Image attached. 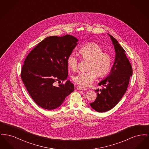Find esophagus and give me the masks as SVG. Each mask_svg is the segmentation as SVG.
I'll return each mask as SVG.
<instances>
[{
  "mask_svg": "<svg viewBox=\"0 0 149 149\" xmlns=\"http://www.w3.org/2000/svg\"><path fill=\"white\" fill-rule=\"evenodd\" d=\"M77 89L78 90H79V91H80V90H81V91H86L88 89L87 88L82 86H80V85H79L78 86H77Z\"/></svg>",
  "mask_w": 149,
  "mask_h": 149,
  "instance_id": "34e87169",
  "label": "esophagus"
}]
</instances>
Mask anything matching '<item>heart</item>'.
I'll list each match as a JSON object with an SVG mask.
<instances>
[{
    "label": "heart",
    "instance_id": "1",
    "mask_svg": "<svg viewBox=\"0 0 149 149\" xmlns=\"http://www.w3.org/2000/svg\"><path fill=\"white\" fill-rule=\"evenodd\" d=\"M79 53L83 60H88V71L79 72L72 77L73 80L78 84L89 86L92 84L97 76L103 78L108 74L112 66V57L111 54L104 52L98 44L89 42L79 50ZM79 60L77 55L72 52L67 57L68 67L73 71L77 70Z\"/></svg>",
    "mask_w": 149,
    "mask_h": 149
}]
</instances>
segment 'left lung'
I'll return each instance as SVG.
<instances>
[{"mask_svg": "<svg viewBox=\"0 0 149 149\" xmlns=\"http://www.w3.org/2000/svg\"><path fill=\"white\" fill-rule=\"evenodd\" d=\"M108 35L112 41L116 54L111 74L98 84L102 88L95 90L97 98L90 103L91 106L99 112L112 109L119 102L127 89L130 77L132 75V68L125 50L113 36Z\"/></svg>", "mask_w": 149, "mask_h": 149, "instance_id": "8db88e82", "label": "left lung"}]
</instances>
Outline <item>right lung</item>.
Wrapping results in <instances>:
<instances>
[{
  "mask_svg": "<svg viewBox=\"0 0 149 149\" xmlns=\"http://www.w3.org/2000/svg\"><path fill=\"white\" fill-rule=\"evenodd\" d=\"M72 36H50L34 47L26 57L21 77L29 94L39 106L52 110L60 106L65 98L74 91V85L68 80V56L77 45Z\"/></svg>",
  "mask_w": 149,
  "mask_h": 149,
  "instance_id": "add662e5",
  "label": "right lung"
}]
</instances>
